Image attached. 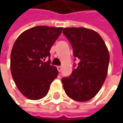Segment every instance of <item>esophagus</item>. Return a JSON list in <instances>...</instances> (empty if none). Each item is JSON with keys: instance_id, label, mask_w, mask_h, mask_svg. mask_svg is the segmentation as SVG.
<instances>
[{"instance_id": "obj_1", "label": "esophagus", "mask_w": 123, "mask_h": 123, "mask_svg": "<svg viewBox=\"0 0 123 123\" xmlns=\"http://www.w3.org/2000/svg\"><path fill=\"white\" fill-rule=\"evenodd\" d=\"M57 69H58V72H61L62 70V68L61 67V66H58L57 67Z\"/></svg>"}]
</instances>
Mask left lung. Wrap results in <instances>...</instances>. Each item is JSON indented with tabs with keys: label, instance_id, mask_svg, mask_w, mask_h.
<instances>
[{
	"label": "left lung",
	"instance_id": "obj_1",
	"mask_svg": "<svg viewBox=\"0 0 123 123\" xmlns=\"http://www.w3.org/2000/svg\"><path fill=\"white\" fill-rule=\"evenodd\" d=\"M62 33L73 47L74 57L80 61L70 76L62 78L63 88L71 99L88 101L99 92L106 78L108 50L101 36L92 30L65 28Z\"/></svg>",
	"mask_w": 123,
	"mask_h": 123
}]
</instances>
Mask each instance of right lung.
Here are the masks:
<instances>
[{
	"mask_svg": "<svg viewBox=\"0 0 123 123\" xmlns=\"http://www.w3.org/2000/svg\"><path fill=\"white\" fill-rule=\"evenodd\" d=\"M62 28L33 27L22 33L15 40L11 54V70L18 89L27 98H44L58 75L50 65V50L61 34Z\"/></svg>",
	"mask_w": 123,
	"mask_h": 123,
	"instance_id": "obj_1",
	"label": "right lung"
}]
</instances>
